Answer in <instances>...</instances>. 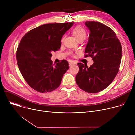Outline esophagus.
Wrapping results in <instances>:
<instances>
[{"mask_svg":"<svg viewBox=\"0 0 135 135\" xmlns=\"http://www.w3.org/2000/svg\"><path fill=\"white\" fill-rule=\"evenodd\" d=\"M73 65H74V63L73 62H69V66H71Z\"/></svg>","mask_w":135,"mask_h":135,"instance_id":"34e87169","label":"esophagus"}]
</instances>
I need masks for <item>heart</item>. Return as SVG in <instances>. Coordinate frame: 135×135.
Wrapping results in <instances>:
<instances>
[{
	"instance_id": "heart-1",
	"label": "heart",
	"mask_w": 135,
	"mask_h": 135,
	"mask_svg": "<svg viewBox=\"0 0 135 135\" xmlns=\"http://www.w3.org/2000/svg\"><path fill=\"white\" fill-rule=\"evenodd\" d=\"M73 33L76 38V40L79 41L81 39H85L86 36V32L84 29H83L82 27L80 26L76 27L73 30ZM65 36L62 37L61 39V42H63L65 39Z\"/></svg>"
}]
</instances>
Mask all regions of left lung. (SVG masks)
I'll use <instances>...</instances> for the list:
<instances>
[{
  "label": "left lung",
  "instance_id": "left-lung-1",
  "mask_svg": "<svg viewBox=\"0 0 135 135\" xmlns=\"http://www.w3.org/2000/svg\"><path fill=\"white\" fill-rule=\"evenodd\" d=\"M90 31L85 52L92 57L93 64L78 63L80 70L76 82L82 90L97 93L106 89L117 76L122 58V46L114 31L107 26L95 21H86Z\"/></svg>",
  "mask_w": 135,
  "mask_h": 135
}]
</instances>
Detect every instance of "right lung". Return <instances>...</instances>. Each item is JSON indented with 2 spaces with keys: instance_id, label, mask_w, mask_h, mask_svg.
I'll use <instances>...</instances> for the list:
<instances>
[{
  "instance_id": "obj_1",
  "label": "right lung",
  "mask_w": 135,
  "mask_h": 135,
  "mask_svg": "<svg viewBox=\"0 0 135 135\" xmlns=\"http://www.w3.org/2000/svg\"><path fill=\"white\" fill-rule=\"evenodd\" d=\"M73 24H45L29 31L22 38L16 51L17 65L26 81L37 91L51 92L60 85L69 64L63 60L53 66L51 52L60 49L63 35Z\"/></svg>"
}]
</instances>
